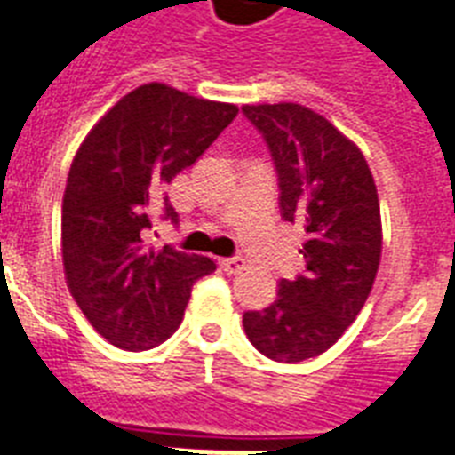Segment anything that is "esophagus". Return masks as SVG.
<instances>
[{
  "label": "esophagus",
  "mask_w": 455,
  "mask_h": 455,
  "mask_svg": "<svg viewBox=\"0 0 455 455\" xmlns=\"http://www.w3.org/2000/svg\"><path fill=\"white\" fill-rule=\"evenodd\" d=\"M220 267H223V270L228 272V275H237V272H242L246 267V260L242 256H237V258H223V260H220Z\"/></svg>",
  "instance_id": "esophagus-1"
}]
</instances>
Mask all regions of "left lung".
Instances as JSON below:
<instances>
[{"label": "left lung", "mask_w": 455, "mask_h": 455, "mask_svg": "<svg viewBox=\"0 0 455 455\" xmlns=\"http://www.w3.org/2000/svg\"><path fill=\"white\" fill-rule=\"evenodd\" d=\"M279 173V209L307 232L305 272L279 282L277 300L244 315L258 352L296 364L319 357L357 319L371 293L383 225L364 155L319 112L298 103L244 105Z\"/></svg>", "instance_id": "1"}]
</instances>
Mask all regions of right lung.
Returning <instances> with one entry per match:
<instances>
[{"instance_id":"add662e5","label":"right lung","mask_w":455,"mask_h":455,"mask_svg":"<svg viewBox=\"0 0 455 455\" xmlns=\"http://www.w3.org/2000/svg\"><path fill=\"white\" fill-rule=\"evenodd\" d=\"M239 108L150 82L119 98L86 133L63 195V265L89 324L122 350H150L180 326L192 284L211 258L145 249L152 206L192 166Z\"/></svg>"}]
</instances>
